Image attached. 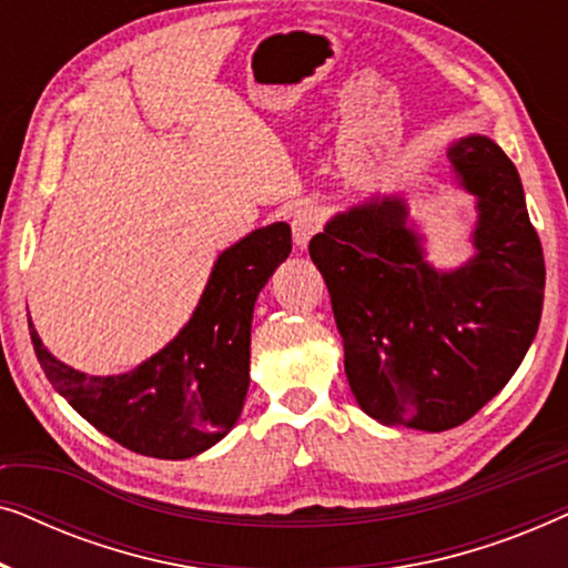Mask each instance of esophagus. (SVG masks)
<instances>
[{"label":"esophagus","instance_id":"34e87169","mask_svg":"<svg viewBox=\"0 0 568 568\" xmlns=\"http://www.w3.org/2000/svg\"><path fill=\"white\" fill-rule=\"evenodd\" d=\"M321 227H323V216L315 206L297 209V212H294V216H292L294 245L307 247V243L317 235V232H321Z\"/></svg>","mask_w":568,"mask_h":568}]
</instances>
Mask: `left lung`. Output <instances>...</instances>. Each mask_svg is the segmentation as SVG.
Listing matches in <instances>:
<instances>
[{
    "label": "left lung",
    "mask_w": 568,
    "mask_h": 568,
    "mask_svg": "<svg viewBox=\"0 0 568 568\" xmlns=\"http://www.w3.org/2000/svg\"><path fill=\"white\" fill-rule=\"evenodd\" d=\"M447 158L478 196L468 266H426L398 199L354 206L310 240L356 403L379 424L424 432L465 424L509 383L538 333L546 292L515 162L486 136L460 139Z\"/></svg>",
    "instance_id": "1"
}]
</instances>
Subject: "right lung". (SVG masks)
Listing matches in <instances>:
<instances>
[{
	"instance_id": "1",
	"label": "right lung",
	"mask_w": 568,
	"mask_h": 568,
	"mask_svg": "<svg viewBox=\"0 0 568 568\" xmlns=\"http://www.w3.org/2000/svg\"><path fill=\"white\" fill-rule=\"evenodd\" d=\"M290 253L286 222L224 251L185 328L126 375L88 377L67 367L45 352L28 321L38 362L77 414L131 453L160 460L204 453L243 410L255 297Z\"/></svg>"
}]
</instances>
